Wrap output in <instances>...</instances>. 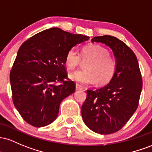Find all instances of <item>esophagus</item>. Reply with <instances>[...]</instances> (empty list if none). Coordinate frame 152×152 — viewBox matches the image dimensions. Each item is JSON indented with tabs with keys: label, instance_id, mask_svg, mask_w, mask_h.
<instances>
[{
	"label": "esophagus",
	"instance_id": "34e87169",
	"mask_svg": "<svg viewBox=\"0 0 152 152\" xmlns=\"http://www.w3.org/2000/svg\"><path fill=\"white\" fill-rule=\"evenodd\" d=\"M83 88H83L82 85H80V84H77H77H76V89L77 90H83Z\"/></svg>",
	"mask_w": 152,
	"mask_h": 152
}]
</instances>
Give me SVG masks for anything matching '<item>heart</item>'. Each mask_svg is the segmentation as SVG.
Returning <instances> with one entry per match:
<instances>
[{"instance_id": "obj_1", "label": "heart", "mask_w": 152, "mask_h": 152, "mask_svg": "<svg viewBox=\"0 0 152 152\" xmlns=\"http://www.w3.org/2000/svg\"><path fill=\"white\" fill-rule=\"evenodd\" d=\"M81 57L85 63L84 70L76 71L69 75L72 80L80 84L105 85L113 79L116 72V60L109 52L97 44H89L83 47L81 56L75 48L68 50L65 56L67 67L74 69L80 65Z\"/></svg>"}]
</instances>
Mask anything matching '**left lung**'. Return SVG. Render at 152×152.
I'll return each instance as SVG.
<instances>
[{"instance_id":"8db88e82","label":"left lung","mask_w":152,"mask_h":152,"mask_svg":"<svg viewBox=\"0 0 152 152\" xmlns=\"http://www.w3.org/2000/svg\"><path fill=\"white\" fill-rule=\"evenodd\" d=\"M108 46L116 59L117 68L108 84L95 90H87L82 105L83 121L100 134L117 132L124 126L139 105L142 79L135 54L116 37L105 35L92 39Z\"/></svg>"}]
</instances>
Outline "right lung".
I'll return each mask as SVG.
<instances>
[{"instance_id":"add662e5","label":"right lung","mask_w":152,"mask_h":152,"mask_svg":"<svg viewBox=\"0 0 152 152\" xmlns=\"http://www.w3.org/2000/svg\"><path fill=\"white\" fill-rule=\"evenodd\" d=\"M89 39L59 28L46 29L23 42L10 72L12 98L23 120L43 127L57 118L63 99L75 90L69 80L65 56L69 49Z\"/></svg>"}]
</instances>
